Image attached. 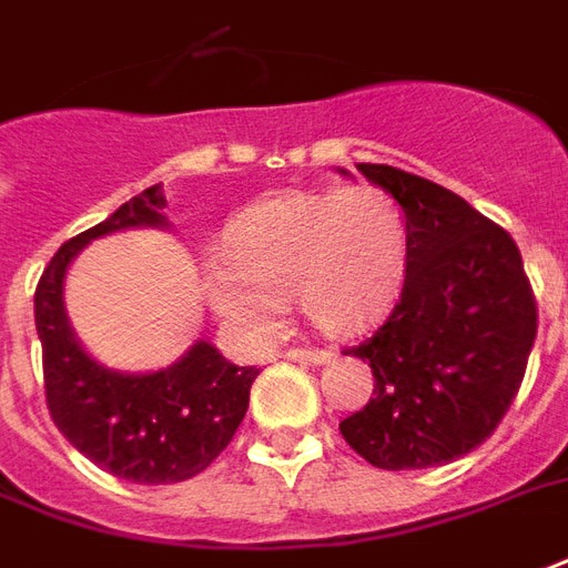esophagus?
<instances>
[{
  "instance_id": "34e87169",
  "label": "esophagus",
  "mask_w": 568,
  "mask_h": 568,
  "mask_svg": "<svg viewBox=\"0 0 568 568\" xmlns=\"http://www.w3.org/2000/svg\"><path fill=\"white\" fill-rule=\"evenodd\" d=\"M290 362H302V365H323V362L329 359L332 353L329 349H320V347H290L284 353Z\"/></svg>"
}]
</instances>
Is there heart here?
I'll list each match as a JSON object with an SVG mask.
<instances>
[{"label":"heart","mask_w":568,"mask_h":568,"mask_svg":"<svg viewBox=\"0 0 568 568\" xmlns=\"http://www.w3.org/2000/svg\"><path fill=\"white\" fill-rule=\"evenodd\" d=\"M404 266L407 224L386 191H293L233 224L227 260L206 263V293L221 317L254 335L275 332L281 302L296 296L311 326L344 338L386 314Z\"/></svg>","instance_id":"obj_1"}]
</instances>
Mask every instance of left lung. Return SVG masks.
<instances>
[{"mask_svg":"<svg viewBox=\"0 0 568 568\" xmlns=\"http://www.w3.org/2000/svg\"><path fill=\"white\" fill-rule=\"evenodd\" d=\"M407 219V266L383 326L349 356L374 398L341 422L349 449L381 470L440 467L485 443L509 413L539 311L515 239L449 187L359 164Z\"/></svg>","mask_w":568,"mask_h":568,"instance_id":"left-lung-1","label":"left lung"}]
</instances>
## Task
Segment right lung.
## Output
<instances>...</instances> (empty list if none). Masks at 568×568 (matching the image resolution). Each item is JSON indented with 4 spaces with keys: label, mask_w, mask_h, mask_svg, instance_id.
<instances>
[{
    "label": "right lung",
    "mask_w": 568,
    "mask_h": 568,
    "mask_svg": "<svg viewBox=\"0 0 568 568\" xmlns=\"http://www.w3.org/2000/svg\"><path fill=\"white\" fill-rule=\"evenodd\" d=\"M161 185L146 187L87 233L68 239L36 287V326L50 419L101 470L138 485L191 479L227 449L245 419L260 368H239L197 341L155 374L101 368L77 344L62 308L68 263L89 239L125 227H161Z\"/></svg>",
    "instance_id": "right-lung-1"
}]
</instances>
